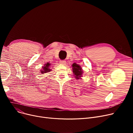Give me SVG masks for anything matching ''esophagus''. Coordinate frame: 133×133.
I'll return each instance as SVG.
<instances>
[{
  "mask_svg": "<svg viewBox=\"0 0 133 133\" xmlns=\"http://www.w3.org/2000/svg\"><path fill=\"white\" fill-rule=\"evenodd\" d=\"M60 63L61 64H62V65H65L66 64V62L65 60H61L60 61Z\"/></svg>",
  "mask_w": 133,
  "mask_h": 133,
  "instance_id": "1",
  "label": "esophagus"
}]
</instances>
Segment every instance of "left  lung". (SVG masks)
Wrapping results in <instances>:
<instances>
[{
  "label": "left lung",
  "instance_id": "8db88e82",
  "mask_svg": "<svg viewBox=\"0 0 133 133\" xmlns=\"http://www.w3.org/2000/svg\"><path fill=\"white\" fill-rule=\"evenodd\" d=\"M72 67H73V72L74 73V75H75V78L77 79H80L79 78L81 77V75L83 73L81 67H80V66L78 64H75V63L73 64Z\"/></svg>",
  "mask_w": 133,
  "mask_h": 133
}]
</instances>
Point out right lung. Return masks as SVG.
I'll return each mask as SVG.
<instances>
[{
    "label": "right lung",
    "mask_w": 133,
    "mask_h": 133,
    "mask_svg": "<svg viewBox=\"0 0 133 133\" xmlns=\"http://www.w3.org/2000/svg\"><path fill=\"white\" fill-rule=\"evenodd\" d=\"M45 66L44 67H43V69H41L42 71H40L41 73H46L47 72H49L51 70V69L50 68V64L49 62H47L46 63V64H45L44 65Z\"/></svg>",
    "instance_id": "1"
}]
</instances>
